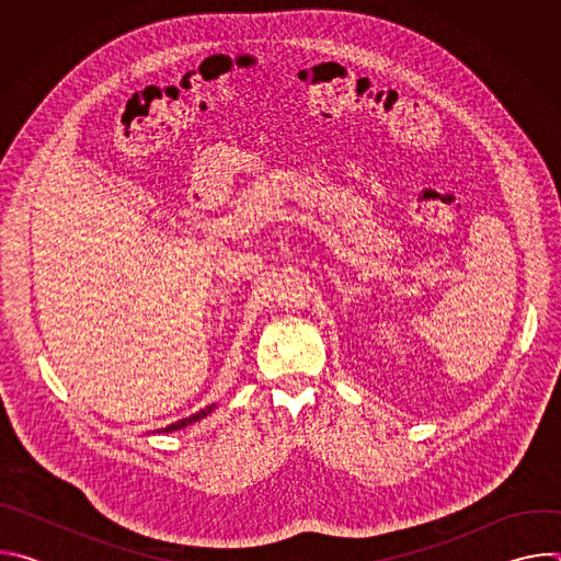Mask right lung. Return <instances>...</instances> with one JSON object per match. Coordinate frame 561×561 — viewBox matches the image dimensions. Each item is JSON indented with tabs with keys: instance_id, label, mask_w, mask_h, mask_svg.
I'll use <instances>...</instances> for the list:
<instances>
[{
	"instance_id": "obj_1",
	"label": "right lung",
	"mask_w": 561,
	"mask_h": 561,
	"mask_svg": "<svg viewBox=\"0 0 561 561\" xmlns=\"http://www.w3.org/2000/svg\"><path fill=\"white\" fill-rule=\"evenodd\" d=\"M215 409H217V404H210V407H206V409L197 411V413H195V415H191V417H184V420H180V422H175V424H171V426H167V428H159L157 433H173V431H180V428H184V426H191V424H195V422L204 420L206 415H210Z\"/></svg>"
}]
</instances>
